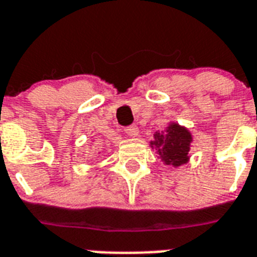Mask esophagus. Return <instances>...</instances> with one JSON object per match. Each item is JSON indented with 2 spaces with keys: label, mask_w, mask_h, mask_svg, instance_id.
Here are the masks:
<instances>
[{
  "label": "esophagus",
  "mask_w": 257,
  "mask_h": 257,
  "mask_svg": "<svg viewBox=\"0 0 257 257\" xmlns=\"http://www.w3.org/2000/svg\"><path fill=\"white\" fill-rule=\"evenodd\" d=\"M126 134L128 135V137H133V138H135V137H138L139 135V128L137 126L127 127Z\"/></svg>",
  "instance_id": "34e87169"
}]
</instances>
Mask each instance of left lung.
<instances>
[{"label":"left lung","mask_w":257,"mask_h":257,"mask_svg":"<svg viewBox=\"0 0 257 257\" xmlns=\"http://www.w3.org/2000/svg\"><path fill=\"white\" fill-rule=\"evenodd\" d=\"M149 143L157 154V158L170 169L186 165L192 157L193 135L188 127L178 122H169L166 128L157 131Z\"/></svg>","instance_id":"1"}]
</instances>
